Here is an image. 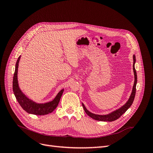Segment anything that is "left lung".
I'll use <instances>...</instances> for the list:
<instances>
[{"instance_id": "8db88e82", "label": "left lung", "mask_w": 153, "mask_h": 153, "mask_svg": "<svg viewBox=\"0 0 153 153\" xmlns=\"http://www.w3.org/2000/svg\"><path fill=\"white\" fill-rule=\"evenodd\" d=\"M135 55H133V72H134V76H135V81H134V84L133 87V90L131 92V94L130 95V97L128 100V101L126 103V104H124L123 106H121V108L114 111L113 112L110 113L107 115H98V114H94L90 112L89 110H87L85 108V106L82 103V106L84 109V111L85 113L89 115V116L91 118H92L94 120H97V121H114L119 119L121 115L126 112V111L130 107L131 105H132L134 98H135V96L136 93V85H137V72L135 68Z\"/></svg>"}]
</instances>
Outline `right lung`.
<instances>
[{
	"instance_id": "right-lung-1",
	"label": "right lung",
	"mask_w": 153,
	"mask_h": 153,
	"mask_svg": "<svg viewBox=\"0 0 153 153\" xmlns=\"http://www.w3.org/2000/svg\"><path fill=\"white\" fill-rule=\"evenodd\" d=\"M20 59V56L18 57L16 63L15 71V73H14L13 80V90L18 102L19 103L22 108L29 114L38 115H44L52 112L56 108L59 103L60 99H61L64 92V89H62L59 92L54 100L46 103H37L34 102V101L29 99L23 93L22 91L20 89L19 86H18L17 75L18 63H19Z\"/></svg>"
}]
</instances>
